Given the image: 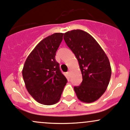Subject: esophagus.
<instances>
[{"mask_svg": "<svg viewBox=\"0 0 130 130\" xmlns=\"http://www.w3.org/2000/svg\"><path fill=\"white\" fill-rule=\"evenodd\" d=\"M67 74H68V76H70V71H68V72H67Z\"/></svg>", "mask_w": 130, "mask_h": 130, "instance_id": "obj_1", "label": "esophagus"}]
</instances>
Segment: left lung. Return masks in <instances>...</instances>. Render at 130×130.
Returning a JSON list of instances; mask_svg holds the SVG:
<instances>
[{"mask_svg":"<svg viewBox=\"0 0 130 130\" xmlns=\"http://www.w3.org/2000/svg\"><path fill=\"white\" fill-rule=\"evenodd\" d=\"M63 39L78 61L83 81L74 90L77 98L84 103L97 100L108 87L111 68L106 54L89 34L73 30L64 34Z\"/></svg>","mask_w":130,"mask_h":130,"instance_id":"obj_1","label":"left lung"}]
</instances>
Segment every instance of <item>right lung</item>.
Wrapping results in <instances>:
<instances>
[{"instance_id": "add662e5", "label": "right lung", "mask_w": 130, "mask_h": 130, "mask_svg": "<svg viewBox=\"0 0 130 130\" xmlns=\"http://www.w3.org/2000/svg\"><path fill=\"white\" fill-rule=\"evenodd\" d=\"M63 35L62 33H55L41 40L27 57L22 69L28 92L44 105L57 103L67 83L55 59Z\"/></svg>"}]
</instances>
